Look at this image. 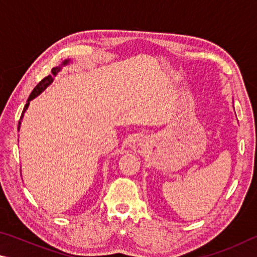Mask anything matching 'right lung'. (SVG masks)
I'll use <instances>...</instances> for the list:
<instances>
[{"mask_svg":"<svg viewBox=\"0 0 257 257\" xmlns=\"http://www.w3.org/2000/svg\"><path fill=\"white\" fill-rule=\"evenodd\" d=\"M70 62V60H65L64 62L62 63L61 64V66H56V67H53L52 69V74H49V75H47L46 78H44L42 81H40V82L36 85V87L34 88V90L33 91H31V93H30V96H29V98H28V100H27V103H26V106H25V108H24V110H22V114H21V117H20V120H19V124H18V130L20 128V124H21V120H22V117H24V114H25V111L27 110V108H28V106H29V102H30V100H33L34 98H36L38 96V94H40L42 93L45 89H46L49 84H51L52 82H53V80H54V76H55L58 72L61 71V67L63 66V65H66L67 63Z\"/></svg>","mask_w":257,"mask_h":257,"instance_id":"obj_1","label":"right lung"}]
</instances>
